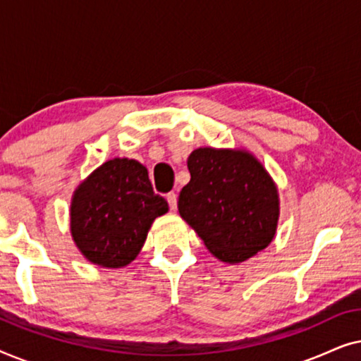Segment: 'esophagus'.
Listing matches in <instances>:
<instances>
[{
    "instance_id": "34e87169",
    "label": "esophagus",
    "mask_w": 361,
    "mask_h": 361,
    "mask_svg": "<svg viewBox=\"0 0 361 361\" xmlns=\"http://www.w3.org/2000/svg\"><path fill=\"white\" fill-rule=\"evenodd\" d=\"M166 199H167V202H169L171 210H176L177 209V195L174 194V192H169V194L166 195Z\"/></svg>"
}]
</instances>
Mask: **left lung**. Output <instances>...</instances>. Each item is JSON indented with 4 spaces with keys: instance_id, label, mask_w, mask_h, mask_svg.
<instances>
[{
    "instance_id": "left-lung-1",
    "label": "left lung",
    "mask_w": 361,
    "mask_h": 361,
    "mask_svg": "<svg viewBox=\"0 0 361 361\" xmlns=\"http://www.w3.org/2000/svg\"><path fill=\"white\" fill-rule=\"evenodd\" d=\"M189 184L177 209L216 259L238 264L274 240L278 185L253 152L197 147L187 159Z\"/></svg>"
}]
</instances>
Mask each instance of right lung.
Returning a JSON list of instances; mask_svg holds the SVG:
<instances>
[{"mask_svg": "<svg viewBox=\"0 0 361 361\" xmlns=\"http://www.w3.org/2000/svg\"><path fill=\"white\" fill-rule=\"evenodd\" d=\"M167 210L141 162L113 157L73 190L71 235L92 264L123 268L136 259L152 221Z\"/></svg>", "mask_w": 361, "mask_h": 361, "instance_id": "1", "label": "right lung"}]
</instances>
